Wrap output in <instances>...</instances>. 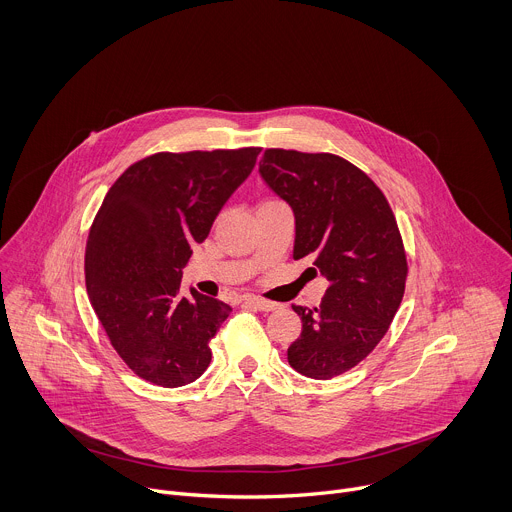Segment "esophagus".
<instances>
[{
  "label": "esophagus",
  "instance_id": "34e87169",
  "mask_svg": "<svg viewBox=\"0 0 512 512\" xmlns=\"http://www.w3.org/2000/svg\"><path fill=\"white\" fill-rule=\"evenodd\" d=\"M243 304L253 306V308H257L261 312H271V310L277 308L275 302H269V300H263V298H257V296H243Z\"/></svg>",
  "mask_w": 512,
  "mask_h": 512
}]
</instances>
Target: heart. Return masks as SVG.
Wrapping results in <instances>:
<instances>
[{"instance_id": "b5f03b06", "label": "heart", "mask_w": 512, "mask_h": 512, "mask_svg": "<svg viewBox=\"0 0 512 512\" xmlns=\"http://www.w3.org/2000/svg\"><path fill=\"white\" fill-rule=\"evenodd\" d=\"M277 202H279V200H273V198H267V200H263V202H261V204H277Z\"/></svg>"}]
</instances>
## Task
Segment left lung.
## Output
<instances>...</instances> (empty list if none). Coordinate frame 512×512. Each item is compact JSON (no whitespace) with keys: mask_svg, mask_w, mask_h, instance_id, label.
Here are the masks:
<instances>
[{"mask_svg":"<svg viewBox=\"0 0 512 512\" xmlns=\"http://www.w3.org/2000/svg\"><path fill=\"white\" fill-rule=\"evenodd\" d=\"M259 172L296 214L294 259L328 279L318 308L294 304L302 334L287 360L310 379L338 377L387 334L405 294L407 255L381 188L334 154L265 150Z\"/></svg>","mask_w":512,"mask_h":512,"instance_id":"obj_1","label":"left lung"}]
</instances>
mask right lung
I'll return each instance as SVG.
<instances>
[{
	"instance_id": "obj_1",
	"label": "right lung",
	"mask_w": 512,
	"mask_h": 512,
	"mask_svg": "<svg viewBox=\"0 0 512 512\" xmlns=\"http://www.w3.org/2000/svg\"><path fill=\"white\" fill-rule=\"evenodd\" d=\"M259 152H158L109 188L87 239V291L111 346L143 381L182 387L210 364L208 342L231 306L196 289L186 296L182 267Z\"/></svg>"
}]
</instances>
